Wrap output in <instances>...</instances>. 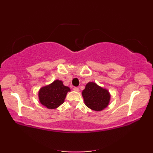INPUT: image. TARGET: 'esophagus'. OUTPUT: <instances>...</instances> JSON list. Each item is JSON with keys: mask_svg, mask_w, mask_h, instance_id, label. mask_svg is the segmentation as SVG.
I'll use <instances>...</instances> for the list:
<instances>
[{"mask_svg": "<svg viewBox=\"0 0 153 153\" xmlns=\"http://www.w3.org/2000/svg\"><path fill=\"white\" fill-rule=\"evenodd\" d=\"M73 90L75 91H79V88H77V87H74Z\"/></svg>", "mask_w": 153, "mask_h": 153, "instance_id": "esophagus-1", "label": "esophagus"}]
</instances>
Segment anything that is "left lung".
Listing matches in <instances>:
<instances>
[{"instance_id":"8db88e82","label":"left lung","mask_w":153,"mask_h":153,"mask_svg":"<svg viewBox=\"0 0 153 153\" xmlns=\"http://www.w3.org/2000/svg\"><path fill=\"white\" fill-rule=\"evenodd\" d=\"M82 95L86 106L94 111L104 109L107 107L110 100L109 91L93 82L86 85Z\"/></svg>"}]
</instances>
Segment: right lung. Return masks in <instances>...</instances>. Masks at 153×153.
I'll return each instance as SVG.
<instances>
[{
	"label": "right lung",
	"mask_w": 153,
	"mask_h": 153,
	"mask_svg": "<svg viewBox=\"0 0 153 153\" xmlns=\"http://www.w3.org/2000/svg\"><path fill=\"white\" fill-rule=\"evenodd\" d=\"M70 91V88L63 85L62 81L56 80L49 85L40 89L39 99L42 104L48 109H55L63 104Z\"/></svg>",
	"instance_id": "add662e5"
}]
</instances>
